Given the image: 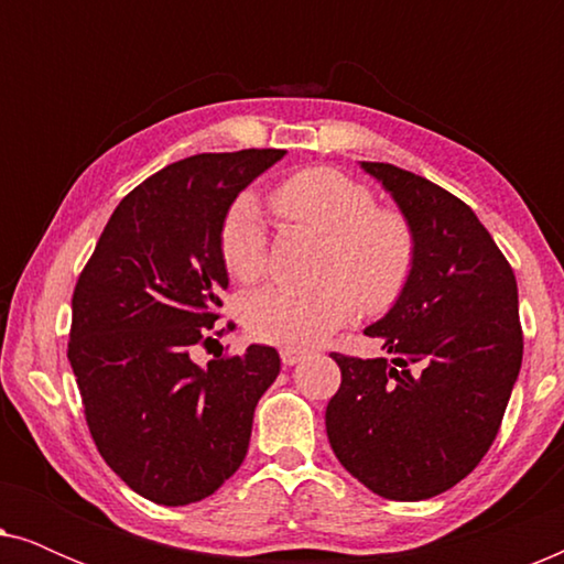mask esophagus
<instances>
[{"mask_svg": "<svg viewBox=\"0 0 564 564\" xmlns=\"http://www.w3.org/2000/svg\"><path fill=\"white\" fill-rule=\"evenodd\" d=\"M280 357H282V365L284 367H292V365H297V361L305 357V351L303 349H290V346H284V349L280 351Z\"/></svg>", "mask_w": 564, "mask_h": 564, "instance_id": "34e87169", "label": "esophagus"}]
</instances>
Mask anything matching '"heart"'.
<instances>
[{
    "label": "heart",
    "instance_id": "heart-1",
    "mask_svg": "<svg viewBox=\"0 0 564 564\" xmlns=\"http://www.w3.org/2000/svg\"><path fill=\"white\" fill-rule=\"evenodd\" d=\"M272 207L290 226L323 234L313 288H264L243 300L246 328L261 341L307 349L351 318L357 305L382 313L411 282L419 241L411 220L377 207L372 189L330 166L292 172L272 189ZM220 259L238 282L269 272V238L257 199L241 195L220 223Z\"/></svg>",
    "mask_w": 564,
    "mask_h": 564
}]
</instances>
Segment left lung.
Wrapping results in <instances>:
<instances>
[{"label":"left lung","mask_w":564,"mask_h":564,"mask_svg":"<svg viewBox=\"0 0 564 564\" xmlns=\"http://www.w3.org/2000/svg\"><path fill=\"white\" fill-rule=\"evenodd\" d=\"M411 220L419 259L382 321L388 359L330 354L341 388L326 431L338 462L377 496L426 500L480 465L519 377L523 334L513 269L492 236L438 184L361 161Z\"/></svg>","instance_id":"left-lung-1"}]
</instances>
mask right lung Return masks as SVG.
Masks as SVG:
<instances>
[{
    "mask_svg": "<svg viewBox=\"0 0 564 564\" xmlns=\"http://www.w3.org/2000/svg\"><path fill=\"white\" fill-rule=\"evenodd\" d=\"M282 156L197 153L161 169L120 199L74 288L68 361L89 434L112 473L159 506L197 503L241 467L253 408L280 375L272 346L205 367L192 351L213 341L228 288L223 215Z\"/></svg>",
    "mask_w": 564,
    "mask_h": 564,
    "instance_id": "1",
    "label": "right lung"
}]
</instances>
